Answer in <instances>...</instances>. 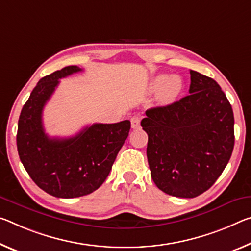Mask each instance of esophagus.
Segmentation results:
<instances>
[{"label": "esophagus", "mask_w": 251, "mask_h": 251, "mask_svg": "<svg viewBox=\"0 0 251 251\" xmlns=\"http://www.w3.org/2000/svg\"><path fill=\"white\" fill-rule=\"evenodd\" d=\"M141 119L142 117L141 116H133L132 118H130V124H132V127L134 129H138L141 128Z\"/></svg>", "instance_id": "obj_1"}]
</instances>
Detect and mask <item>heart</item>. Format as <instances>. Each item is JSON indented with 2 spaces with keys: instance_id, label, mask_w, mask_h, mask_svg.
<instances>
[{
  "instance_id": "obj_1",
  "label": "heart",
  "mask_w": 251,
  "mask_h": 251,
  "mask_svg": "<svg viewBox=\"0 0 251 251\" xmlns=\"http://www.w3.org/2000/svg\"><path fill=\"white\" fill-rule=\"evenodd\" d=\"M151 89L161 91V97L166 101L176 99L182 90V81L177 75H160L151 81Z\"/></svg>"
}]
</instances>
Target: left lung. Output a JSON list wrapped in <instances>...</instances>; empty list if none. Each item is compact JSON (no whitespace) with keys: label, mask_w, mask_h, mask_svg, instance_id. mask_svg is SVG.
Wrapping results in <instances>:
<instances>
[{"label":"left lung","mask_w":251,"mask_h":251,"mask_svg":"<svg viewBox=\"0 0 251 251\" xmlns=\"http://www.w3.org/2000/svg\"><path fill=\"white\" fill-rule=\"evenodd\" d=\"M188 96L146 110L151 176L163 192L196 198L211 188L231 157L232 107L212 78L190 70Z\"/></svg>","instance_id":"1"}]
</instances>
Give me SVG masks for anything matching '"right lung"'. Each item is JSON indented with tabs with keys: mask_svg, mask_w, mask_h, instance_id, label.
<instances>
[{
	"mask_svg": "<svg viewBox=\"0 0 251 251\" xmlns=\"http://www.w3.org/2000/svg\"><path fill=\"white\" fill-rule=\"evenodd\" d=\"M81 70L68 66L40 79L19 118L20 160L35 184L57 198H78L97 190L108 176L130 129V122L123 121L93 124L68 138L48 136L42 123L45 105L59 79Z\"/></svg>",
	"mask_w": 251,
	"mask_h": 251,
	"instance_id": "add662e5",
	"label": "right lung"
}]
</instances>
